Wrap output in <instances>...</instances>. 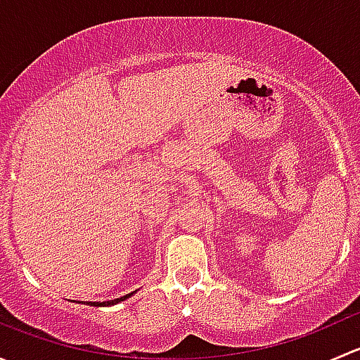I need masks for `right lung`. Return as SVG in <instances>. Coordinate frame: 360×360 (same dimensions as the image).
<instances>
[{
    "label": "right lung",
    "instance_id": "right-lung-1",
    "mask_svg": "<svg viewBox=\"0 0 360 360\" xmlns=\"http://www.w3.org/2000/svg\"><path fill=\"white\" fill-rule=\"evenodd\" d=\"M130 296H132V292L127 294V296L116 297V300H111V301H103V303H101V301H86V304H90V307H111V304L120 303V301L127 300V297H130Z\"/></svg>",
    "mask_w": 360,
    "mask_h": 360
}]
</instances>
